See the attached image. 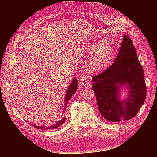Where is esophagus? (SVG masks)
I'll return each instance as SVG.
<instances>
[{"label":"esophagus","mask_w":157,"mask_h":157,"mask_svg":"<svg viewBox=\"0 0 157 157\" xmlns=\"http://www.w3.org/2000/svg\"><path fill=\"white\" fill-rule=\"evenodd\" d=\"M80 82L82 84V86H86L88 83V78L86 76H82L80 78Z\"/></svg>","instance_id":"1"}]
</instances>
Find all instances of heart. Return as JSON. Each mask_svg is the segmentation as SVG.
Instances as JSON below:
<instances>
[{"label": "heart", "mask_w": 157, "mask_h": 157, "mask_svg": "<svg viewBox=\"0 0 157 157\" xmlns=\"http://www.w3.org/2000/svg\"><path fill=\"white\" fill-rule=\"evenodd\" d=\"M113 47L108 40L103 39L98 42L90 54L89 61L94 69H101L105 67L111 59Z\"/></svg>", "instance_id": "b5f03b06"}]
</instances>
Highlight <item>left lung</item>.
Instances as JSON below:
<instances>
[{"instance_id": "1", "label": "left lung", "mask_w": 157, "mask_h": 157, "mask_svg": "<svg viewBox=\"0 0 157 157\" xmlns=\"http://www.w3.org/2000/svg\"><path fill=\"white\" fill-rule=\"evenodd\" d=\"M99 113L106 120L120 122L134 117L146 98L144 69L137 59L132 40L123 37L119 52L114 63L103 73L92 78ZM127 86L128 98L122 101L118 94Z\"/></svg>"}]
</instances>
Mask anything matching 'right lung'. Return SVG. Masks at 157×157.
I'll list each match as a JSON object with an SVG mask.
<instances>
[{
    "instance_id": "add662e5",
    "label": "right lung",
    "mask_w": 157,
    "mask_h": 157,
    "mask_svg": "<svg viewBox=\"0 0 157 157\" xmlns=\"http://www.w3.org/2000/svg\"><path fill=\"white\" fill-rule=\"evenodd\" d=\"M78 81L77 78H73V81L71 82V84L68 87V90H67V92H66V95H65V108L64 109V111L66 109V105H67V103L69 101V99H71V96L77 92V86H78ZM64 113V112H63ZM65 121V117H64L62 120H60L59 121H58L56 124L52 125L50 126H35V125H32L33 126L35 127L37 129H40V130H49V129H54V128H58L59 126H60L61 124H63L64 122Z\"/></svg>"
}]
</instances>
